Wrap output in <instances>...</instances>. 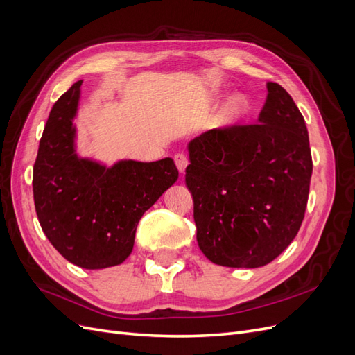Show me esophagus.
I'll list each match as a JSON object with an SVG mask.
<instances>
[{
	"instance_id": "esophagus-1",
	"label": "esophagus",
	"mask_w": 355,
	"mask_h": 355,
	"mask_svg": "<svg viewBox=\"0 0 355 355\" xmlns=\"http://www.w3.org/2000/svg\"><path fill=\"white\" fill-rule=\"evenodd\" d=\"M175 164L178 167V170L180 171V173H184V171L187 170L189 161H188V157L185 154H176L175 155Z\"/></svg>"
}]
</instances>
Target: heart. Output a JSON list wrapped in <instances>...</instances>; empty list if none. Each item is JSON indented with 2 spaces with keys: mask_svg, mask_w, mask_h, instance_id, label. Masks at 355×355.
<instances>
[{
  "mask_svg": "<svg viewBox=\"0 0 355 355\" xmlns=\"http://www.w3.org/2000/svg\"><path fill=\"white\" fill-rule=\"evenodd\" d=\"M250 114V102L244 94H235L225 103L216 115V123L222 128L240 125Z\"/></svg>",
  "mask_w": 355,
  "mask_h": 355,
  "instance_id": "b5f03b06",
  "label": "heart"
}]
</instances>
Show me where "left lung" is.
Segmentation results:
<instances>
[{
	"label": "left lung",
	"instance_id": "8db88e82",
	"mask_svg": "<svg viewBox=\"0 0 355 355\" xmlns=\"http://www.w3.org/2000/svg\"><path fill=\"white\" fill-rule=\"evenodd\" d=\"M266 89L256 124L213 128L188 144L197 241L216 265L272 262L305 216L313 175L305 120L280 84Z\"/></svg>",
	"mask_w": 355,
	"mask_h": 355
}]
</instances>
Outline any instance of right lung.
<instances>
[{
    "label": "right lung",
    "mask_w": 355,
    "mask_h": 355,
    "mask_svg": "<svg viewBox=\"0 0 355 355\" xmlns=\"http://www.w3.org/2000/svg\"><path fill=\"white\" fill-rule=\"evenodd\" d=\"M83 81L53 105L34 164V202L42 232L71 263L85 270L123 263L144 213L175 184L171 158L121 159L106 167L75 151L73 118Z\"/></svg>",
    "instance_id": "right-lung-1"
}]
</instances>
